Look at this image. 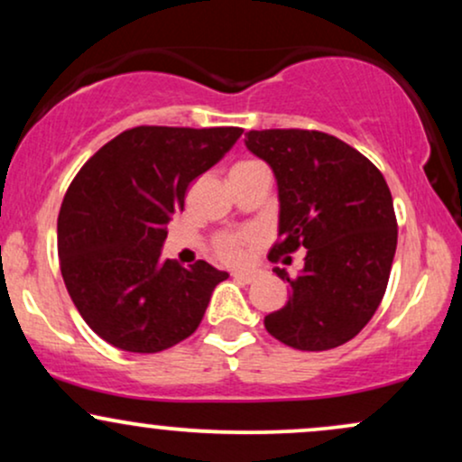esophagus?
<instances>
[{"label":"esophagus","instance_id":"esophagus-1","mask_svg":"<svg viewBox=\"0 0 462 462\" xmlns=\"http://www.w3.org/2000/svg\"><path fill=\"white\" fill-rule=\"evenodd\" d=\"M232 278L241 280V282H245V284H252L254 280L258 278V273L256 272H232Z\"/></svg>","mask_w":462,"mask_h":462}]
</instances>
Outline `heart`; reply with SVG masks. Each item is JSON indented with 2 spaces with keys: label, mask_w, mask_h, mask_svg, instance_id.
<instances>
[{
  "label": "heart",
  "mask_w": 462,
  "mask_h": 462,
  "mask_svg": "<svg viewBox=\"0 0 462 462\" xmlns=\"http://www.w3.org/2000/svg\"><path fill=\"white\" fill-rule=\"evenodd\" d=\"M256 243H258V232L252 230V227H241V230L219 232V235L213 236L210 245H213V252L224 263H241L245 261L249 249L256 245Z\"/></svg>",
  "instance_id": "b5f03b06"
}]
</instances>
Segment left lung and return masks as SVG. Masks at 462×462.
Masks as SVG:
<instances>
[{
	"instance_id": "8db88e82",
	"label": "left lung",
	"mask_w": 462,
	"mask_h": 462,
	"mask_svg": "<svg viewBox=\"0 0 462 462\" xmlns=\"http://www.w3.org/2000/svg\"><path fill=\"white\" fill-rule=\"evenodd\" d=\"M245 145L278 180L280 241L269 261L291 263L289 254L306 249L295 278L275 269L291 298L264 328L304 352L352 341L389 284L397 247L389 184L369 158L319 130H249Z\"/></svg>"
}]
</instances>
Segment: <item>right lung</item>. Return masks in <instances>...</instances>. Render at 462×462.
Here are the masks:
<instances>
[{
  "instance_id": "obj_1",
  "label": "right lung",
  "mask_w": 462,
  "mask_h": 462,
  "mask_svg": "<svg viewBox=\"0 0 462 462\" xmlns=\"http://www.w3.org/2000/svg\"><path fill=\"white\" fill-rule=\"evenodd\" d=\"M241 128L139 125L82 164L58 215V258L69 295L110 346L156 354L198 330L227 278L206 261H161L167 224L195 178L217 164Z\"/></svg>"
}]
</instances>
